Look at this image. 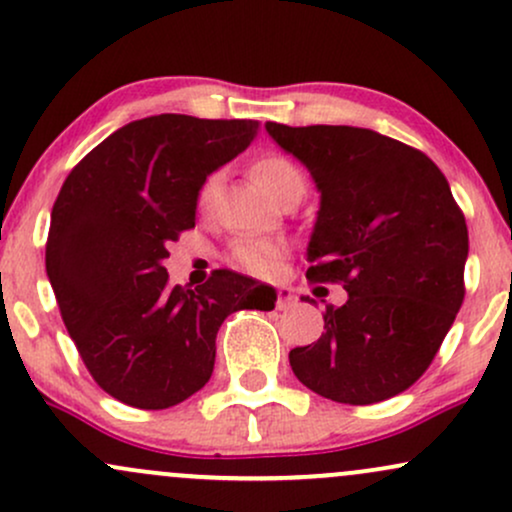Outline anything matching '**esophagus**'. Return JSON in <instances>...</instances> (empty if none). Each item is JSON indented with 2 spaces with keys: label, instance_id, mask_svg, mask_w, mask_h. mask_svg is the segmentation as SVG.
Segmentation results:
<instances>
[{
  "label": "esophagus",
  "instance_id": "34e87169",
  "mask_svg": "<svg viewBox=\"0 0 512 512\" xmlns=\"http://www.w3.org/2000/svg\"><path fill=\"white\" fill-rule=\"evenodd\" d=\"M291 305H296L293 289H289V286H279V289H276V308L286 310V308H291Z\"/></svg>",
  "mask_w": 512,
  "mask_h": 512
}]
</instances>
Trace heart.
<instances>
[{
	"instance_id": "obj_1",
	"label": "heart",
	"mask_w": 512,
	"mask_h": 512,
	"mask_svg": "<svg viewBox=\"0 0 512 512\" xmlns=\"http://www.w3.org/2000/svg\"><path fill=\"white\" fill-rule=\"evenodd\" d=\"M250 175L257 185L267 192L269 197L279 199L286 190L293 185H301L305 182L303 170L291 161L289 156L281 154H264L252 161ZM216 178L211 175L199 185L197 192V204L199 209H207L211 204V197H214ZM286 252V245L281 240H267V238H240L236 245H233L231 257L233 262L240 264L243 269H248L252 274H269L274 269L276 260H281Z\"/></svg>"
}]
</instances>
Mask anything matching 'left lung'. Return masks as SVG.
Instances as JSON below:
<instances>
[{
    "mask_svg": "<svg viewBox=\"0 0 512 512\" xmlns=\"http://www.w3.org/2000/svg\"><path fill=\"white\" fill-rule=\"evenodd\" d=\"M313 175L320 211L305 276L342 284L317 342L291 349L296 378L342 404H375L411 387L436 358L464 301L467 223L424 151L373 129L267 122Z\"/></svg>",
    "mask_w": 512,
    "mask_h": 512,
    "instance_id": "left-lung-1",
    "label": "left lung"
}]
</instances>
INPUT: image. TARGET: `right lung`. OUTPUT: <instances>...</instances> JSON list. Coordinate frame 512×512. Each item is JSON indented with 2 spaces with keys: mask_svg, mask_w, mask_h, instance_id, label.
I'll return each mask as SVG.
<instances>
[{
  "mask_svg": "<svg viewBox=\"0 0 512 512\" xmlns=\"http://www.w3.org/2000/svg\"><path fill=\"white\" fill-rule=\"evenodd\" d=\"M257 120L154 115L103 139L64 180L45 269L81 361L101 390L168 409L209 383L228 315L274 308L267 286L214 269L170 286L163 260L195 228L199 185L257 137Z\"/></svg>",
  "mask_w": 512,
  "mask_h": 512,
  "instance_id": "1",
  "label": "right lung"
}]
</instances>
